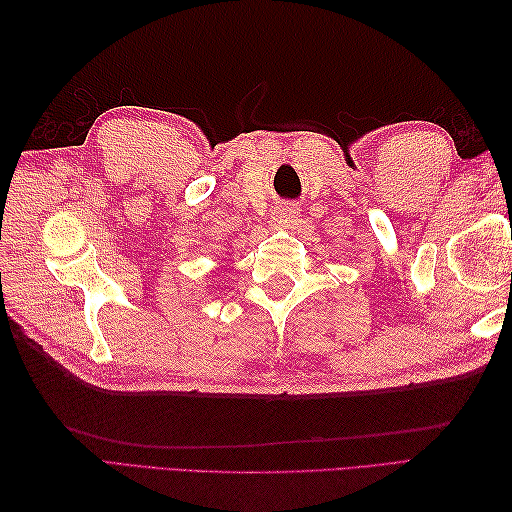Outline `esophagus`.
I'll use <instances>...</instances> for the list:
<instances>
[{
	"mask_svg": "<svg viewBox=\"0 0 512 512\" xmlns=\"http://www.w3.org/2000/svg\"><path fill=\"white\" fill-rule=\"evenodd\" d=\"M273 217H275V222L277 224H295L297 222V217H299V209L295 204H281V206H277L275 209V213H273Z\"/></svg>",
	"mask_w": 512,
	"mask_h": 512,
	"instance_id": "1",
	"label": "esophagus"
}]
</instances>
